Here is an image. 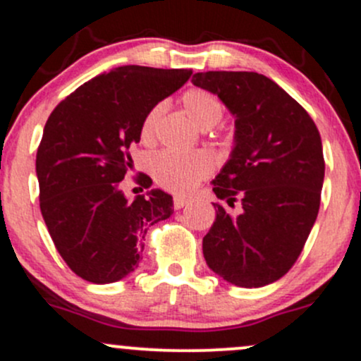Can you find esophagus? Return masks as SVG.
I'll return each instance as SVG.
<instances>
[{"label":"esophagus","mask_w":361,"mask_h":361,"mask_svg":"<svg viewBox=\"0 0 361 361\" xmlns=\"http://www.w3.org/2000/svg\"><path fill=\"white\" fill-rule=\"evenodd\" d=\"M188 202H190L188 197H175V198H173V204H175V209L176 210L183 209V207L188 204Z\"/></svg>","instance_id":"obj_1"}]
</instances>
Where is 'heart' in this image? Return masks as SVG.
<instances>
[{
  "mask_svg": "<svg viewBox=\"0 0 361 361\" xmlns=\"http://www.w3.org/2000/svg\"><path fill=\"white\" fill-rule=\"evenodd\" d=\"M181 105L197 126L209 128L219 122L224 114L221 100L205 90H188L181 97ZM163 105H154L147 111L140 126V139L142 142H152L156 135V127L159 122ZM152 175L156 181L164 188L176 193H186L197 186L212 169V159L202 151L175 152L163 151L152 157Z\"/></svg>",
  "mask_w": 361,
  "mask_h": 361,
  "instance_id": "obj_1",
  "label": "heart"
}]
</instances>
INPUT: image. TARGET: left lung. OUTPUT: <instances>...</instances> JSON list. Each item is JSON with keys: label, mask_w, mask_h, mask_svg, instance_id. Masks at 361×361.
Here are the masks:
<instances>
[{"label": "left lung", "mask_w": 361, "mask_h": 361, "mask_svg": "<svg viewBox=\"0 0 361 361\" xmlns=\"http://www.w3.org/2000/svg\"><path fill=\"white\" fill-rule=\"evenodd\" d=\"M192 82L234 115V147L214 183L221 204L204 238L207 264L238 287H264L293 267L317 219L324 156L310 115L258 73L207 71Z\"/></svg>", "instance_id": "left-lung-1"}]
</instances>
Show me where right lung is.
Returning <instances> with one entry per match:
<instances>
[{"instance_id": "add662e5", "label": "right lung", "mask_w": 361, "mask_h": 361, "mask_svg": "<svg viewBox=\"0 0 361 361\" xmlns=\"http://www.w3.org/2000/svg\"><path fill=\"white\" fill-rule=\"evenodd\" d=\"M190 76L192 69L120 66L73 91L45 123L35 161L40 212L56 250L82 280L126 279L142 259L149 227L173 214L171 195L151 190L127 200L120 181L146 114ZM149 180L139 176L146 188Z\"/></svg>"}]
</instances>
